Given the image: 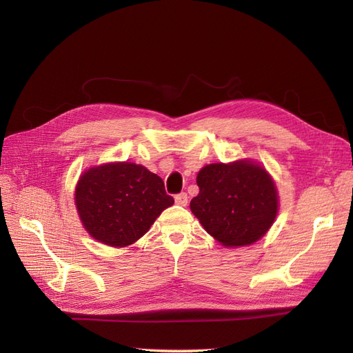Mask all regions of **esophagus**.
Returning <instances> with one entry per match:
<instances>
[{"instance_id":"34e87169","label":"esophagus","mask_w":353,"mask_h":353,"mask_svg":"<svg viewBox=\"0 0 353 353\" xmlns=\"http://www.w3.org/2000/svg\"><path fill=\"white\" fill-rule=\"evenodd\" d=\"M175 203L179 206H187L188 203V197H187V193H179L175 196Z\"/></svg>"}]
</instances>
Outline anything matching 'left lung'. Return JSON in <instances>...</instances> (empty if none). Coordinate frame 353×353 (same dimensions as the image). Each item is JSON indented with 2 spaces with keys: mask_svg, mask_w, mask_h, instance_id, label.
<instances>
[{
  "mask_svg": "<svg viewBox=\"0 0 353 353\" xmlns=\"http://www.w3.org/2000/svg\"><path fill=\"white\" fill-rule=\"evenodd\" d=\"M190 208L210 236L227 248L258 241L279 210L274 181L252 162L213 163L197 174Z\"/></svg>",
  "mask_w": 353,
  "mask_h": 353,
  "instance_id": "8db88e82",
  "label": "left lung"
}]
</instances>
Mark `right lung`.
<instances>
[{
  "mask_svg": "<svg viewBox=\"0 0 353 353\" xmlns=\"http://www.w3.org/2000/svg\"><path fill=\"white\" fill-rule=\"evenodd\" d=\"M79 218L91 236L108 245L123 248L150 230L174 197L166 194L160 176L130 162L91 168L74 191Z\"/></svg>",
  "mask_w": 353,
  "mask_h": 353,
  "instance_id": "obj_1",
  "label": "right lung"
}]
</instances>
